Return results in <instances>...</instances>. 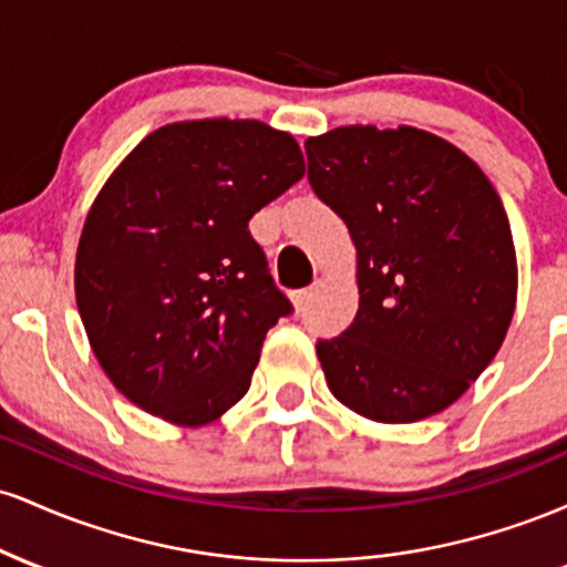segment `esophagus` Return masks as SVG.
<instances>
[{
  "instance_id": "34e87169",
  "label": "esophagus",
  "mask_w": 567,
  "mask_h": 567,
  "mask_svg": "<svg viewBox=\"0 0 567 567\" xmlns=\"http://www.w3.org/2000/svg\"><path fill=\"white\" fill-rule=\"evenodd\" d=\"M311 296H315V288H301V290H296L292 292V306H296V309H303L306 303L311 301Z\"/></svg>"
}]
</instances>
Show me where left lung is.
<instances>
[{
	"instance_id": "8db88e82",
	"label": "left lung",
	"mask_w": 567,
	"mask_h": 567,
	"mask_svg": "<svg viewBox=\"0 0 567 567\" xmlns=\"http://www.w3.org/2000/svg\"><path fill=\"white\" fill-rule=\"evenodd\" d=\"M309 184L347 224L360 309L317 343L330 392L379 424L451 408L491 365L517 306V256L487 175L426 130L306 138Z\"/></svg>"
}]
</instances>
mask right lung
Wrapping results in <instances>:
<instances>
[{"instance_id":"1","label":"right lung","mask_w":567,"mask_h":567,"mask_svg":"<svg viewBox=\"0 0 567 567\" xmlns=\"http://www.w3.org/2000/svg\"><path fill=\"white\" fill-rule=\"evenodd\" d=\"M306 173L301 146L258 120H184L109 175L76 247L90 349L133 405L207 426L250 389L288 298L247 220Z\"/></svg>"}]
</instances>
